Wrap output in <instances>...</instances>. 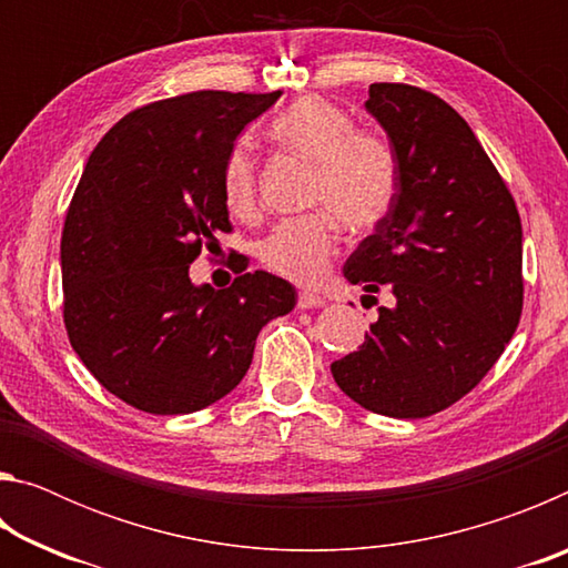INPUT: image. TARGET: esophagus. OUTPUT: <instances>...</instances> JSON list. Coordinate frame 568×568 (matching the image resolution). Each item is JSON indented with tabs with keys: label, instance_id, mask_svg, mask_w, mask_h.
<instances>
[{
	"label": "esophagus",
	"instance_id": "34e87169",
	"mask_svg": "<svg viewBox=\"0 0 568 568\" xmlns=\"http://www.w3.org/2000/svg\"><path fill=\"white\" fill-rule=\"evenodd\" d=\"M325 305V297L318 295V293H311V291H303L301 295H297V307H321Z\"/></svg>",
	"mask_w": 568,
	"mask_h": 568
}]
</instances>
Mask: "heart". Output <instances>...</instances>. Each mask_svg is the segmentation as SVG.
I'll use <instances>...</instances> for the list:
<instances>
[{"mask_svg":"<svg viewBox=\"0 0 568 568\" xmlns=\"http://www.w3.org/2000/svg\"><path fill=\"white\" fill-rule=\"evenodd\" d=\"M273 138L295 155L315 162L307 187L311 215L285 220L261 245L267 271L293 283H315L338 253V225L351 233L376 227L396 200L398 162L386 138L355 130L333 102L303 98L273 122ZM225 203L250 215L257 203V168L250 150L237 145L223 170Z\"/></svg>","mask_w":568,"mask_h":568,"instance_id":"obj_1","label":"heart"}]
</instances>
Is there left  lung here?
I'll return each mask as SVG.
<instances>
[{
  "mask_svg": "<svg viewBox=\"0 0 568 568\" xmlns=\"http://www.w3.org/2000/svg\"><path fill=\"white\" fill-rule=\"evenodd\" d=\"M365 110L388 132L398 187L343 273L393 305L331 371L365 410L426 418L478 386L521 321V217L474 130L434 92L376 82Z\"/></svg>",
  "mask_w": 568,
  "mask_h": 568,
  "instance_id": "8db88e82",
  "label": "left lung"
}]
</instances>
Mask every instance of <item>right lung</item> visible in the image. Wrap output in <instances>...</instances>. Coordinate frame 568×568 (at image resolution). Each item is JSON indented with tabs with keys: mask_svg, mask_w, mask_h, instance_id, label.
I'll use <instances>...</instances> for the list:
<instances>
[{
	"mask_svg": "<svg viewBox=\"0 0 568 568\" xmlns=\"http://www.w3.org/2000/svg\"><path fill=\"white\" fill-rule=\"evenodd\" d=\"M283 92L200 90L132 110L84 165L62 230V315L88 371L128 406L178 416L233 390L267 321L293 311L295 287L240 273L215 291L190 263L230 233L225 160L247 122Z\"/></svg>",
	"mask_w": 568,
	"mask_h": 568,
	"instance_id": "right-lung-1",
	"label": "right lung"
}]
</instances>
